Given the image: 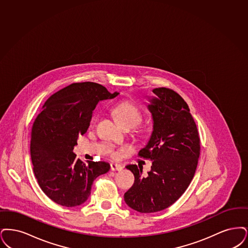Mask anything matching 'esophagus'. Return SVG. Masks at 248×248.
I'll return each instance as SVG.
<instances>
[{"label":"esophagus","mask_w":248,"mask_h":248,"mask_svg":"<svg viewBox=\"0 0 248 248\" xmlns=\"http://www.w3.org/2000/svg\"><path fill=\"white\" fill-rule=\"evenodd\" d=\"M110 169H111L112 171H116V170H121L123 168H122V166L119 165V164L112 163V164L110 165Z\"/></svg>","instance_id":"obj_1"}]
</instances>
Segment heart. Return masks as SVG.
<instances>
[{"label": "heart", "instance_id": "heart-1", "mask_svg": "<svg viewBox=\"0 0 248 248\" xmlns=\"http://www.w3.org/2000/svg\"><path fill=\"white\" fill-rule=\"evenodd\" d=\"M117 121L124 127H134L141 120L140 110L129 102L119 104L113 110Z\"/></svg>", "mask_w": 248, "mask_h": 248}]
</instances>
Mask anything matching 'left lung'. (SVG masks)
<instances>
[{
  "label": "left lung",
  "instance_id": "obj_1",
  "mask_svg": "<svg viewBox=\"0 0 248 248\" xmlns=\"http://www.w3.org/2000/svg\"><path fill=\"white\" fill-rule=\"evenodd\" d=\"M148 96L153 129L139 155L150 158L151 170L142 174L136 165L126 168L135 180L124 200L140 213L161 211L175 203L194 178L200 154V140L186 102L172 90L156 88Z\"/></svg>",
  "mask_w": 248,
  "mask_h": 248
}]
</instances>
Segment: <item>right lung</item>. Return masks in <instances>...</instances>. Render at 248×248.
Here are the masks:
<instances>
[{"label": "right lung", "instance_id": "1", "mask_svg": "<svg viewBox=\"0 0 248 248\" xmlns=\"http://www.w3.org/2000/svg\"><path fill=\"white\" fill-rule=\"evenodd\" d=\"M94 82L73 83L49 97L31 129L33 170L43 193L58 205L77 206L91 194L93 181L108 172L109 163L82 161L73 149L90 126L99 102L114 99Z\"/></svg>", "mask_w": 248, "mask_h": 248}]
</instances>
